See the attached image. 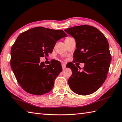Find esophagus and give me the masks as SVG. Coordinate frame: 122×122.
Segmentation results:
<instances>
[{
  "mask_svg": "<svg viewBox=\"0 0 122 122\" xmlns=\"http://www.w3.org/2000/svg\"><path fill=\"white\" fill-rule=\"evenodd\" d=\"M62 67L63 69H65L66 67V64H65V63H62Z\"/></svg>",
  "mask_w": 122,
  "mask_h": 122,
  "instance_id": "esophagus-1",
  "label": "esophagus"
}]
</instances>
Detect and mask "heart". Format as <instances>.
<instances>
[{"instance_id":"obj_1","label":"heart","mask_w":122,"mask_h":122,"mask_svg":"<svg viewBox=\"0 0 122 122\" xmlns=\"http://www.w3.org/2000/svg\"><path fill=\"white\" fill-rule=\"evenodd\" d=\"M69 38H70V37H69V38H67V39H66V40H67V39H69Z\"/></svg>"}]
</instances>
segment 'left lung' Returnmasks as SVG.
I'll return each mask as SVG.
<instances>
[{
  "instance_id": "1",
  "label": "left lung",
  "mask_w": 122,
  "mask_h": 122,
  "mask_svg": "<svg viewBox=\"0 0 122 122\" xmlns=\"http://www.w3.org/2000/svg\"><path fill=\"white\" fill-rule=\"evenodd\" d=\"M65 31L76 41L74 61L85 65L83 71L74 64L68 66L72 71L69 85L77 94L93 93L105 82L112 61L107 38L98 29L90 25L74 26Z\"/></svg>"
}]
</instances>
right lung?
<instances>
[{
  "label": "right lung",
  "instance_id": "obj_1",
  "mask_svg": "<svg viewBox=\"0 0 122 122\" xmlns=\"http://www.w3.org/2000/svg\"><path fill=\"white\" fill-rule=\"evenodd\" d=\"M67 37L63 30L36 27L22 33L11 48L10 66L17 81L29 93L43 95L50 92L55 78L62 71L61 63L49 65L41 57L51 53L56 42Z\"/></svg>",
  "mask_w": 122,
  "mask_h": 122
}]
</instances>
